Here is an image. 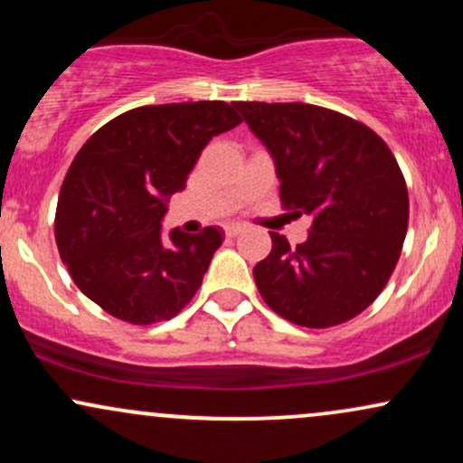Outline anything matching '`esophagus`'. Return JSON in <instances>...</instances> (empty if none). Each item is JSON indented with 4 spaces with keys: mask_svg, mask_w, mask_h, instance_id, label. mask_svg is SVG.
<instances>
[{
    "mask_svg": "<svg viewBox=\"0 0 463 463\" xmlns=\"http://www.w3.org/2000/svg\"><path fill=\"white\" fill-rule=\"evenodd\" d=\"M241 231H243L241 224H228V226L224 228L226 237H237V235H241Z\"/></svg>",
    "mask_w": 463,
    "mask_h": 463,
    "instance_id": "obj_1",
    "label": "esophagus"
}]
</instances>
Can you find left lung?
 <instances>
[{
    "instance_id": "obj_1",
    "label": "left lung",
    "mask_w": 463,
    "mask_h": 463,
    "mask_svg": "<svg viewBox=\"0 0 463 463\" xmlns=\"http://www.w3.org/2000/svg\"><path fill=\"white\" fill-rule=\"evenodd\" d=\"M274 156L280 202L311 215L296 248L279 232L254 265L274 313L328 328L368 309L394 272L409 224L405 176L387 143L353 117L324 106L235 102Z\"/></svg>"
}]
</instances>
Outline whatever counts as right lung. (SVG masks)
Wrapping results in <instances>:
<instances>
[{
    "instance_id": "add662e5",
    "label": "right lung",
    "mask_w": 463,
    "mask_h": 463,
    "mask_svg": "<svg viewBox=\"0 0 463 463\" xmlns=\"http://www.w3.org/2000/svg\"><path fill=\"white\" fill-rule=\"evenodd\" d=\"M241 117L226 102L139 106L117 115L80 147L61 187L56 246L73 283L128 324L178 316L222 246L220 228L161 235L167 198L213 137Z\"/></svg>"
}]
</instances>
